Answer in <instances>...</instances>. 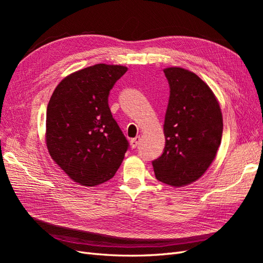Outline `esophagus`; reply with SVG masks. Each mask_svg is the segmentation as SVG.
I'll return each instance as SVG.
<instances>
[{
    "label": "esophagus",
    "mask_w": 263,
    "mask_h": 263,
    "mask_svg": "<svg viewBox=\"0 0 263 263\" xmlns=\"http://www.w3.org/2000/svg\"><path fill=\"white\" fill-rule=\"evenodd\" d=\"M139 142H140V136L135 137V138H133V139L130 140V146H132L133 148H136V147L139 145Z\"/></svg>",
    "instance_id": "obj_1"
}]
</instances>
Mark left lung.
I'll return each mask as SVG.
<instances>
[{"label": "left lung", "mask_w": 263, "mask_h": 263, "mask_svg": "<svg viewBox=\"0 0 263 263\" xmlns=\"http://www.w3.org/2000/svg\"><path fill=\"white\" fill-rule=\"evenodd\" d=\"M170 86L162 155L153 161L156 178L183 186L200 179L216 157L222 135L218 101L201 78L183 68L163 70Z\"/></svg>", "instance_id": "1"}]
</instances>
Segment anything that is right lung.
<instances>
[{"instance_id":"obj_1","label":"right lung","mask_w":263,"mask_h":263,"mask_svg":"<svg viewBox=\"0 0 263 263\" xmlns=\"http://www.w3.org/2000/svg\"><path fill=\"white\" fill-rule=\"evenodd\" d=\"M127 68L105 63L79 70L55 87L47 106L46 144L70 179L94 186L112 179L128 141L108 106L109 91Z\"/></svg>"}]
</instances>
